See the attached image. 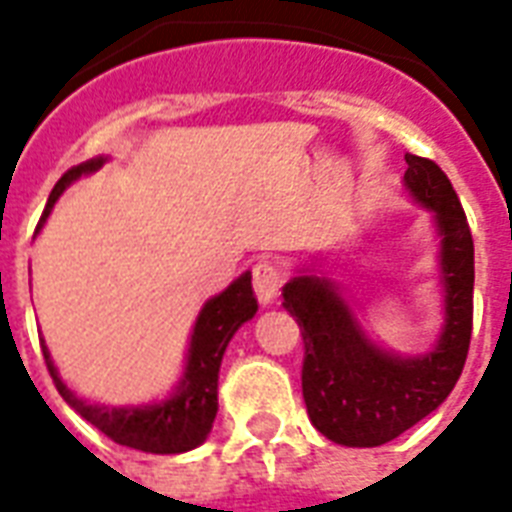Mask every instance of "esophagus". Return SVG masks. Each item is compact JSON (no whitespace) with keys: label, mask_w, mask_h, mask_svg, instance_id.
Instances as JSON below:
<instances>
[{"label":"esophagus","mask_w":512,"mask_h":512,"mask_svg":"<svg viewBox=\"0 0 512 512\" xmlns=\"http://www.w3.org/2000/svg\"><path fill=\"white\" fill-rule=\"evenodd\" d=\"M282 284L284 279L276 265L268 263V260H260V263L255 265V271H252V287H255L257 300H260L263 306H268V303H273V300L279 298Z\"/></svg>","instance_id":"1"}]
</instances>
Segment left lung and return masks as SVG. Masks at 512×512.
I'll list each match as a JSON object with an SVG mask.
<instances>
[{
	"label": "left lung",
	"mask_w": 512,
	"mask_h": 512,
	"mask_svg": "<svg viewBox=\"0 0 512 512\" xmlns=\"http://www.w3.org/2000/svg\"><path fill=\"white\" fill-rule=\"evenodd\" d=\"M403 185L432 214L440 239L443 327L424 354L378 346L322 265L308 263L282 287L284 308L298 322L303 400L311 424L338 446H384L435 411L462 376L473 333L475 249L470 225L438 163L405 155Z\"/></svg>",
	"instance_id": "obj_1"
}]
</instances>
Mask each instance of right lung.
<instances>
[{"label":"right lung","instance_id":"right-lung-1","mask_svg":"<svg viewBox=\"0 0 512 512\" xmlns=\"http://www.w3.org/2000/svg\"><path fill=\"white\" fill-rule=\"evenodd\" d=\"M104 163H107V158L99 155V158H91V161L66 171L50 193L39 228L45 225L48 214L53 212L58 195L64 193L74 179L99 171ZM255 314L257 298L252 292V273L247 271L241 273L236 282H230L228 290L206 300L204 308L198 311L193 333H190L182 378L169 397L155 400V403L120 405V408L88 403L83 397L74 395L72 389L61 381L45 343H42V354H45V365L53 376L58 395L64 397L85 421H91L93 427L101 429L109 440L144 451V454H185L209 438L214 416H217V381H220L222 354L228 349L236 330Z\"/></svg>","mask_w":512,"mask_h":512}]
</instances>
